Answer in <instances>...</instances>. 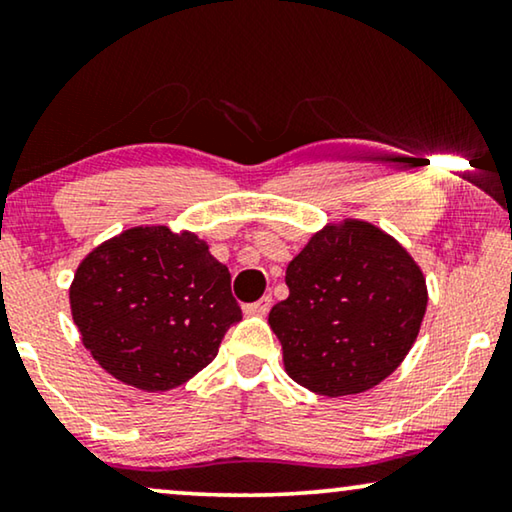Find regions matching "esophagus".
I'll use <instances>...</instances> for the list:
<instances>
[{"mask_svg": "<svg viewBox=\"0 0 512 512\" xmlns=\"http://www.w3.org/2000/svg\"><path fill=\"white\" fill-rule=\"evenodd\" d=\"M270 305H272V298L263 296L261 300H256V303L244 305V314H256V317H263V314H268Z\"/></svg>", "mask_w": 512, "mask_h": 512, "instance_id": "esophagus-1", "label": "esophagus"}]
</instances>
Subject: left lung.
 I'll return each instance as SVG.
<instances>
[{
  "label": "left lung",
  "instance_id": "obj_1",
  "mask_svg": "<svg viewBox=\"0 0 512 512\" xmlns=\"http://www.w3.org/2000/svg\"><path fill=\"white\" fill-rule=\"evenodd\" d=\"M270 310L293 382L338 398L373 389L415 345L429 293L422 268L373 223L345 219L310 237Z\"/></svg>",
  "mask_w": 512,
  "mask_h": 512
}]
</instances>
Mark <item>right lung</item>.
<instances>
[{"mask_svg": "<svg viewBox=\"0 0 512 512\" xmlns=\"http://www.w3.org/2000/svg\"><path fill=\"white\" fill-rule=\"evenodd\" d=\"M93 359L130 387L167 391L214 361L242 319L230 272L193 233L137 226L83 258L69 286Z\"/></svg>", "mask_w": 512, "mask_h": 512, "instance_id": "obj_1", "label": "right lung"}]
</instances>
